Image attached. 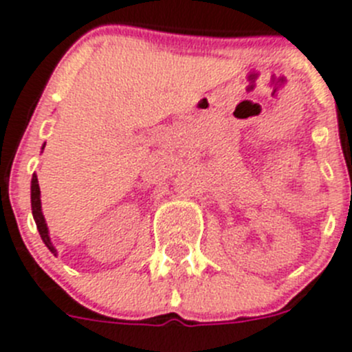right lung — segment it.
Returning <instances> with one entry per match:
<instances>
[{
  "label": "right lung",
  "instance_id": "add662e5",
  "mask_svg": "<svg viewBox=\"0 0 352 352\" xmlns=\"http://www.w3.org/2000/svg\"><path fill=\"white\" fill-rule=\"evenodd\" d=\"M41 149H45V146H43ZM31 208H32V217H34L36 228H38L43 243L47 245V248L52 252V254L57 255L55 246L52 245L47 221H45V215H43L41 212V191H39V184H38V177H36V173H32V180H31Z\"/></svg>",
  "mask_w": 352,
  "mask_h": 352
}]
</instances>
